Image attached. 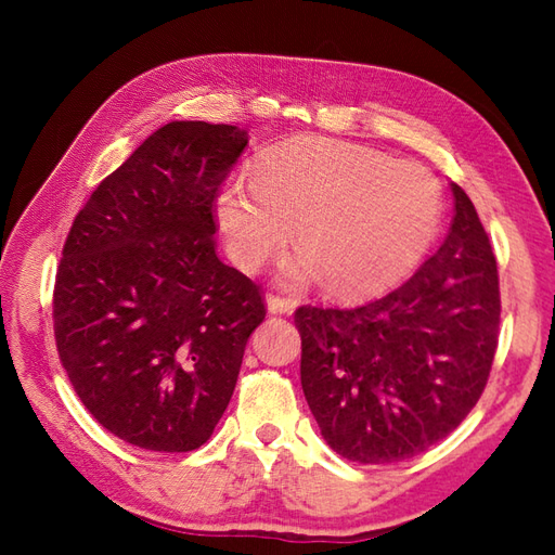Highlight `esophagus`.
<instances>
[{
	"label": "esophagus",
	"instance_id": "34e87169",
	"mask_svg": "<svg viewBox=\"0 0 555 555\" xmlns=\"http://www.w3.org/2000/svg\"><path fill=\"white\" fill-rule=\"evenodd\" d=\"M298 308V302L293 298H281V296H267V310L271 314H293Z\"/></svg>",
	"mask_w": 555,
	"mask_h": 555
}]
</instances>
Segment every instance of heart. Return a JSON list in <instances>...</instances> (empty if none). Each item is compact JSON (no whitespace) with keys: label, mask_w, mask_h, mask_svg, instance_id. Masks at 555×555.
I'll list each match as a JSON object with an SVG mask.
<instances>
[{"label":"heart","mask_w":555,"mask_h":555,"mask_svg":"<svg viewBox=\"0 0 555 555\" xmlns=\"http://www.w3.org/2000/svg\"><path fill=\"white\" fill-rule=\"evenodd\" d=\"M231 257L257 269L296 227L302 253L281 267L291 286L324 276L338 298H372L398 286L429 253L443 221V193L420 164L344 140L300 135L259 157L253 179L217 197Z\"/></svg>","instance_id":"b5f03b06"}]
</instances>
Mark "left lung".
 Listing matches in <instances>:
<instances>
[{
    "instance_id": "obj_1",
    "label": "left lung",
    "mask_w": 555,
    "mask_h": 555,
    "mask_svg": "<svg viewBox=\"0 0 555 555\" xmlns=\"http://www.w3.org/2000/svg\"><path fill=\"white\" fill-rule=\"evenodd\" d=\"M451 191V231L403 286L360 308L296 310L305 400L324 441L352 463L427 451L487 386L501 322L496 257L473 199Z\"/></svg>"
}]
</instances>
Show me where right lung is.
I'll list each match as a JSON object with an SVG mask.
<instances>
[{
	"label": "right lung",
	"instance_id": "obj_1",
	"mask_svg": "<svg viewBox=\"0 0 555 555\" xmlns=\"http://www.w3.org/2000/svg\"><path fill=\"white\" fill-rule=\"evenodd\" d=\"M245 145L238 126H162L95 188L64 243L59 360L90 415L145 451L209 439L267 314L215 241L219 188Z\"/></svg>",
	"mask_w": 555,
	"mask_h": 555
}]
</instances>
